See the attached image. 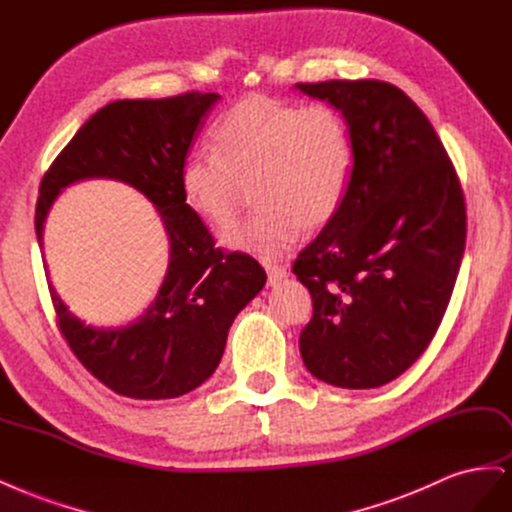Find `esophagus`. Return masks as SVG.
Masks as SVG:
<instances>
[{"instance_id":"esophagus-1","label":"esophagus","mask_w":512,"mask_h":512,"mask_svg":"<svg viewBox=\"0 0 512 512\" xmlns=\"http://www.w3.org/2000/svg\"><path fill=\"white\" fill-rule=\"evenodd\" d=\"M263 268H266V272H268V283H270V285H276L278 280L287 278V274H289L285 266H278V263H272V261L263 263Z\"/></svg>"}]
</instances>
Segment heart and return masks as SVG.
Returning a JSON list of instances; mask_svg holds the SVG:
<instances>
[{"label":"heart","instance_id":"1","mask_svg":"<svg viewBox=\"0 0 512 512\" xmlns=\"http://www.w3.org/2000/svg\"><path fill=\"white\" fill-rule=\"evenodd\" d=\"M210 151L183 161L180 195L204 223L223 229L253 189L259 210L223 234L236 251L285 253L300 229L315 232L332 221L349 189L351 131L327 104L300 108L270 95L244 97L214 123Z\"/></svg>","mask_w":512,"mask_h":512}]
</instances>
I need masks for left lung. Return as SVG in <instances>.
Listing matches in <instances>:
<instances>
[{"instance_id": "1", "label": "left lung", "mask_w": 512, "mask_h": 512, "mask_svg": "<svg viewBox=\"0 0 512 512\" xmlns=\"http://www.w3.org/2000/svg\"><path fill=\"white\" fill-rule=\"evenodd\" d=\"M349 125L353 168L336 217L293 263L312 295L300 353L312 376L374 389L423 355L466 246L453 161L419 106L383 80L298 82Z\"/></svg>"}]
</instances>
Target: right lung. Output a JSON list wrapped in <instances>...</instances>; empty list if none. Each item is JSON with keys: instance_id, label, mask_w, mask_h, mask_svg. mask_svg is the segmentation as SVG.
Masks as SVG:
<instances>
[{"instance_id": "obj_1", "label": "right lung", "mask_w": 512, "mask_h": 512, "mask_svg": "<svg viewBox=\"0 0 512 512\" xmlns=\"http://www.w3.org/2000/svg\"><path fill=\"white\" fill-rule=\"evenodd\" d=\"M217 93L119 100L97 110L40 183L36 234L57 193L82 178H114L151 200L170 238V266L155 302L134 325L95 329L78 321L48 285L61 336L97 381L134 400H168L217 370L238 312L266 285L246 253L214 246L180 195L178 174Z\"/></svg>"}]
</instances>
